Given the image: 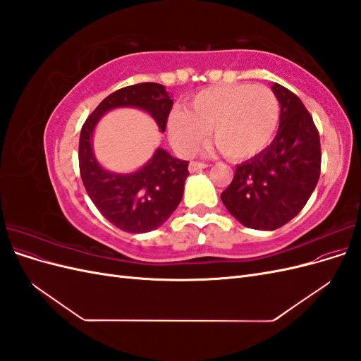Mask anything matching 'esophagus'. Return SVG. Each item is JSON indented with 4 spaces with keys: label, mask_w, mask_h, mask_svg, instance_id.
<instances>
[{
    "label": "esophagus",
    "mask_w": 361,
    "mask_h": 361,
    "mask_svg": "<svg viewBox=\"0 0 361 361\" xmlns=\"http://www.w3.org/2000/svg\"><path fill=\"white\" fill-rule=\"evenodd\" d=\"M206 167H207V164H204V162H199V161H192V162H190V171H191V173H194V171H199V170L206 169Z\"/></svg>",
    "instance_id": "1"
}]
</instances>
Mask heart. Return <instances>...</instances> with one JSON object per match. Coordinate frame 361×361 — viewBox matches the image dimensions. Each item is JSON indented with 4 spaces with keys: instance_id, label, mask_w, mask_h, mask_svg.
Instances as JSON below:
<instances>
[{
    "instance_id": "obj_1",
    "label": "heart",
    "mask_w": 361,
    "mask_h": 361,
    "mask_svg": "<svg viewBox=\"0 0 361 361\" xmlns=\"http://www.w3.org/2000/svg\"><path fill=\"white\" fill-rule=\"evenodd\" d=\"M280 118L277 96L265 85L227 84L199 92L169 118V138L180 155L191 157L211 129L218 149L231 159L260 154L274 137Z\"/></svg>"
}]
</instances>
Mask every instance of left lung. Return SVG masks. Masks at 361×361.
Masks as SVG:
<instances>
[{"instance_id": "obj_1", "label": "left lung", "mask_w": 361, "mask_h": 361, "mask_svg": "<svg viewBox=\"0 0 361 361\" xmlns=\"http://www.w3.org/2000/svg\"><path fill=\"white\" fill-rule=\"evenodd\" d=\"M280 104L276 138L259 155L236 166L232 183L221 192L227 211L257 231H276L307 203L321 174V141L300 97L272 85Z\"/></svg>"}]
</instances>
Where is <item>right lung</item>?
<instances>
[{"label":"right lung","instance_id":"right-lung-1","mask_svg":"<svg viewBox=\"0 0 361 361\" xmlns=\"http://www.w3.org/2000/svg\"><path fill=\"white\" fill-rule=\"evenodd\" d=\"M118 106L147 111L164 133L173 101L166 87L157 82L123 87L96 106L84 122L80 135L81 179L97 211L120 231L145 233L166 223L179 206L185 179L190 174L188 161L176 159L169 152L158 149L146 166L135 173L117 174L104 170L93 155V129L106 111Z\"/></svg>","mask_w":361,"mask_h":361}]
</instances>
